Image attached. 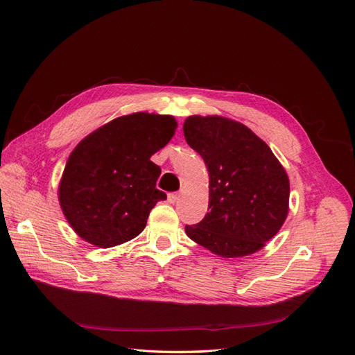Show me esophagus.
I'll return each mask as SVG.
<instances>
[{
	"instance_id": "obj_1",
	"label": "esophagus",
	"mask_w": 355,
	"mask_h": 355,
	"mask_svg": "<svg viewBox=\"0 0 355 355\" xmlns=\"http://www.w3.org/2000/svg\"><path fill=\"white\" fill-rule=\"evenodd\" d=\"M179 198H180V196L178 194V192H171V194H168V196H167V200H168V202H171V204L178 202V201H179Z\"/></svg>"
}]
</instances>
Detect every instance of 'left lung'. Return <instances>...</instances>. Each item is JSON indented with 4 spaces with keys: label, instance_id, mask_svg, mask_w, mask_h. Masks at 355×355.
I'll use <instances>...</instances> for the list:
<instances>
[{
    "label": "left lung",
    "instance_id": "8db88e82",
    "mask_svg": "<svg viewBox=\"0 0 355 355\" xmlns=\"http://www.w3.org/2000/svg\"><path fill=\"white\" fill-rule=\"evenodd\" d=\"M184 135L210 178V211L187 225V235L222 257L261 250L288 213L290 185L280 161L250 128L230 118L188 116Z\"/></svg>",
    "mask_w": 355,
    "mask_h": 355
}]
</instances>
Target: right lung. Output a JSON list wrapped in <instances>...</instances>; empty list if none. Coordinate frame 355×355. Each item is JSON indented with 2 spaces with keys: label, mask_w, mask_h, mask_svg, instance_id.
<instances>
[{
  "label": "right lung",
  "mask_w": 355,
  "mask_h": 355,
  "mask_svg": "<svg viewBox=\"0 0 355 355\" xmlns=\"http://www.w3.org/2000/svg\"><path fill=\"white\" fill-rule=\"evenodd\" d=\"M170 115H124L75 146L59 185L67 220L83 240L108 249L141 234L149 211L167 196L157 189L161 168L151 155L176 130Z\"/></svg>",
  "instance_id": "1"
}]
</instances>
